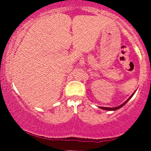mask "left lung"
Masks as SVG:
<instances>
[{
  "label": "left lung",
  "mask_w": 151,
  "mask_h": 151,
  "mask_svg": "<svg viewBox=\"0 0 151 151\" xmlns=\"http://www.w3.org/2000/svg\"><path fill=\"white\" fill-rule=\"evenodd\" d=\"M135 92H136V91H135L134 92V93L132 94V95L131 96L129 97V98L128 99L126 100V101H125L124 103H123V104L120 105V106H116V107H104V106H99V108H101V109H104V110H107V111H115V110H117V109H120V108H121V107H122L123 106H124V105L126 104V103L128 102V101H129V100L130 99L132 98V96H134V93H135Z\"/></svg>",
  "instance_id": "1"
}]
</instances>
